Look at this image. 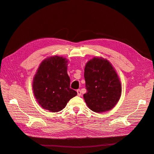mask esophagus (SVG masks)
<instances>
[{"label": "esophagus", "mask_w": 154, "mask_h": 154, "mask_svg": "<svg viewBox=\"0 0 154 154\" xmlns=\"http://www.w3.org/2000/svg\"><path fill=\"white\" fill-rule=\"evenodd\" d=\"M76 92H77V93H78V96H81V91H80V89H78L77 91H76Z\"/></svg>", "instance_id": "34e87169"}]
</instances>
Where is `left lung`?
<instances>
[{
	"mask_svg": "<svg viewBox=\"0 0 154 154\" xmlns=\"http://www.w3.org/2000/svg\"><path fill=\"white\" fill-rule=\"evenodd\" d=\"M84 77L87 92L83 98L91 110L103 112L117 104L122 94V85L108 60L99 57L89 60L85 67Z\"/></svg>",
	"mask_w": 154,
	"mask_h": 154,
	"instance_id": "1",
	"label": "left lung"
}]
</instances>
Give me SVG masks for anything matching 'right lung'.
Here are the masks:
<instances>
[{
  "label": "right lung",
  "mask_w": 154,
  "mask_h": 154,
  "mask_svg": "<svg viewBox=\"0 0 154 154\" xmlns=\"http://www.w3.org/2000/svg\"><path fill=\"white\" fill-rule=\"evenodd\" d=\"M67 63L66 58L54 56L44 60L37 70L32 90L36 101L44 109L53 112L60 111L77 95L70 88Z\"/></svg>",
  "instance_id": "1"
}]
</instances>
